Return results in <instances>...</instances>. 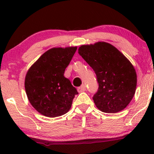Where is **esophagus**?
<instances>
[{
    "label": "esophagus",
    "mask_w": 154,
    "mask_h": 154,
    "mask_svg": "<svg viewBox=\"0 0 154 154\" xmlns=\"http://www.w3.org/2000/svg\"><path fill=\"white\" fill-rule=\"evenodd\" d=\"M86 90V86L85 85H82L81 87L78 88V91L79 92H84Z\"/></svg>",
    "instance_id": "esophagus-1"
}]
</instances>
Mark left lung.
Listing matches in <instances>:
<instances>
[{
    "mask_svg": "<svg viewBox=\"0 0 154 154\" xmlns=\"http://www.w3.org/2000/svg\"><path fill=\"white\" fill-rule=\"evenodd\" d=\"M79 53L97 75L99 88L92 97L96 106L104 113L123 110L133 98L137 86L136 71L130 61L105 42L81 45Z\"/></svg>",
    "mask_w": 154,
    "mask_h": 154,
    "instance_id": "left-lung-1",
    "label": "left lung"
}]
</instances>
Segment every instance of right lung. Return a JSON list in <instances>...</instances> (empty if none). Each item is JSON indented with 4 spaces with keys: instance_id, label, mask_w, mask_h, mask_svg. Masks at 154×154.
Masks as SVG:
<instances>
[{
    "instance_id": "obj_1",
    "label": "right lung",
    "mask_w": 154,
    "mask_h": 154,
    "mask_svg": "<svg viewBox=\"0 0 154 154\" xmlns=\"http://www.w3.org/2000/svg\"><path fill=\"white\" fill-rule=\"evenodd\" d=\"M76 50V47L50 49L27 71L24 82L27 97L42 115L54 118L65 114L79 94L64 75Z\"/></svg>"
}]
</instances>
